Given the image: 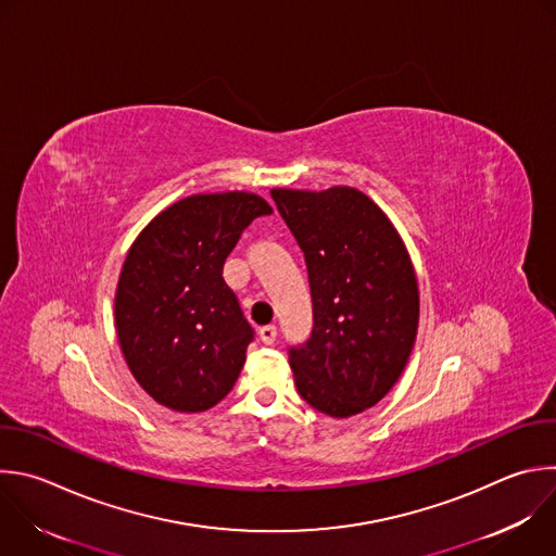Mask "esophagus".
Masks as SVG:
<instances>
[{
    "label": "esophagus",
    "instance_id": "esophagus-1",
    "mask_svg": "<svg viewBox=\"0 0 556 556\" xmlns=\"http://www.w3.org/2000/svg\"><path fill=\"white\" fill-rule=\"evenodd\" d=\"M260 338L264 344H273L277 340V327L275 325H264L260 327Z\"/></svg>",
    "mask_w": 556,
    "mask_h": 556
}]
</instances>
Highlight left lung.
Here are the masks:
<instances>
[{"mask_svg": "<svg viewBox=\"0 0 556 556\" xmlns=\"http://www.w3.org/2000/svg\"><path fill=\"white\" fill-rule=\"evenodd\" d=\"M270 197L305 253L314 327L290 366L299 395L346 419L376 406L400 380L419 327V283L389 216L346 185Z\"/></svg>", "mask_w": 556, "mask_h": 556, "instance_id": "8db88e82", "label": "left lung"}]
</instances>
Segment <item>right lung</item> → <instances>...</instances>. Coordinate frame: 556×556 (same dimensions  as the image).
I'll return each instance as SVG.
<instances>
[{
	"mask_svg": "<svg viewBox=\"0 0 556 556\" xmlns=\"http://www.w3.org/2000/svg\"><path fill=\"white\" fill-rule=\"evenodd\" d=\"M273 207L253 192L185 197L130 244L115 290L119 349L137 384L176 413L214 408L253 340L223 266L242 231Z\"/></svg>",
	"mask_w": 556,
	"mask_h": 556,
	"instance_id": "right-lung-1",
	"label": "right lung"
}]
</instances>
